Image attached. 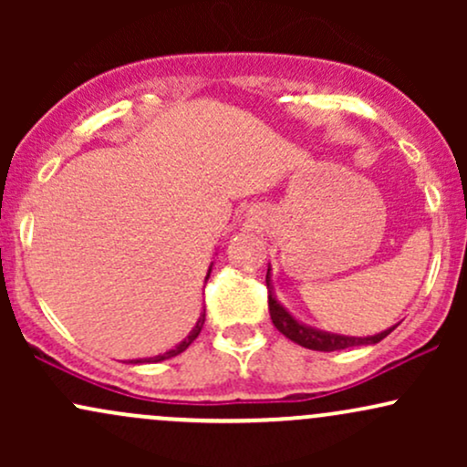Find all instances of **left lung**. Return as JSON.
Wrapping results in <instances>:
<instances>
[{
  "instance_id": "8db88e82",
  "label": "left lung",
  "mask_w": 467,
  "mask_h": 467,
  "mask_svg": "<svg viewBox=\"0 0 467 467\" xmlns=\"http://www.w3.org/2000/svg\"><path fill=\"white\" fill-rule=\"evenodd\" d=\"M265 283H267V307H270V318L272 323L283 336L289 337L296 345L305 347V349L312 351H340V349H349V347H360V345H375V342L384 340L395 327L382 331V334L371 336V337H353V336H340V334H327V331H318L312 329V327H305L298 320H294L292 316L285 312L281 303H276L275 292L270 287V270L265 275Z\"/></svg>"
}]
</instances>
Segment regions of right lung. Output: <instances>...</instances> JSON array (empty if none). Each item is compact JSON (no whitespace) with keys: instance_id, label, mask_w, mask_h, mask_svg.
<instances>
[{"instance_id":"1","label":"right lung","mask_w":467,"mask_h":467,"mask_svg":"<svg viewBox=\"0 0 467 467\" xmlns=\"http://www.w3.org/2000/svg\"><path fill=\"white\" fill-rule=\"evenodd\" d=\"M211 276V270H208V275H206V278ZM203 314H202V318L197 320V325H195V329L191 331L189 336H186V340H182L178 347H175V349H171V351H166V353H162V356H155V358H149V360H144V362H162V360H169V358H173V356H178V353H182V351H186L191 347V342L195 340L197 336H200V331H202V327H203ZM136 362H140V360H136Z\"/></svg>"}]
</instances>
